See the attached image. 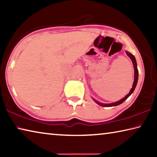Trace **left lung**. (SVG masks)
Segmentation results:
<instances>
[{"mask_svg": "<svg viewBox=\"0 0 157 157\" xmlns=\"http://www.w3.org/2000/svg\"><path fill=\"white\" fill-rule=\"evenodd\" d=\"M126 53L128 56H129V58L132 59V63H133V66H134V69H135V79H134V82H133V85H132V88H131V90L130 91V93L128 94V95L124 98L123 99H121V100H119L117 102H115V103H112V104H102L100 103V102L98 101L97 100H95L94 99V101H95L97 104H99V106H104V107H110V106H117V105L121 104V103H123V102L126 100V99L129 97L131 94L133 93V91L135 90V87L136 86V84H137V81H138V69H137V67H136V59L135 56H134L132 53H130L128 52V51H126Z\"/></svg>", "mask_w": 157, "mask_h": 157, "instance_id": "left-lung-1", "label": "left lung"}]
</instances>
